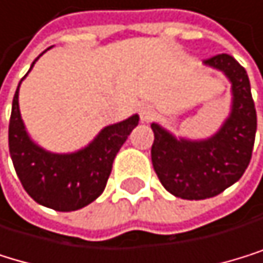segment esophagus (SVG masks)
<instances>
[{
	"label": "esophagus",
	"mask_w": 263,
	"mask_h": 263,
	"mask_svg": "<svg viewBox=\"0 0 263 263\" xmlns=\"http://www.w3.org/2000/svg\"><path fill=\"white\" fill-rule=\"evenodd\" d=\"M139 115H140L142 123H148L155 118V108L152 105H142L139 108Z\"/></svg>",
	"instance_id": "esophagus-1"
}]
</instances>
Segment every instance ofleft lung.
Returning a JSON list of instances; mask_svg holds the SVG:
<instances>
[{
	"label": "left lung",
	"instance_id": "1",
	"mask_svg": "<svg viewBox=\"0 0 263 263\" xmlns=\"http://www.w3.org/2000/svg\"><path fill=\"white\" fill-rule=\"evenodd\" d=\"M204 65L223 71L232 83V111L209 139L172 136L152 123V163L164 189L182 199H206L238 182L249 166L257 130V115L246 70L229 54H217Z\"/></svg>",
	"mask_w": 263,
	"mask_h": 263
}]
</instances>
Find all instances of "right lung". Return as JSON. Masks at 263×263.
Here are the masks:
<instances>
[{"label": "right lung", "mask_w": 263, "mask_h": 263, "mask_svg": "<svg viewBox=\"0 0 263 263\" xmlns=\"http://www.w3.org/2000/svg\"><path fill=\"white\" fill-rule=\"evenodd\" d=\"M20 83L14 94L9 121V153L17 177L25 192L41 206L62 212L87 206L105 190L115 156L139 124V115L103 127L87 147L78 152L51 153L34 143L27 133L18 110Z\"/></svg>", "instance_id": "add662e5"}]
</instances>
